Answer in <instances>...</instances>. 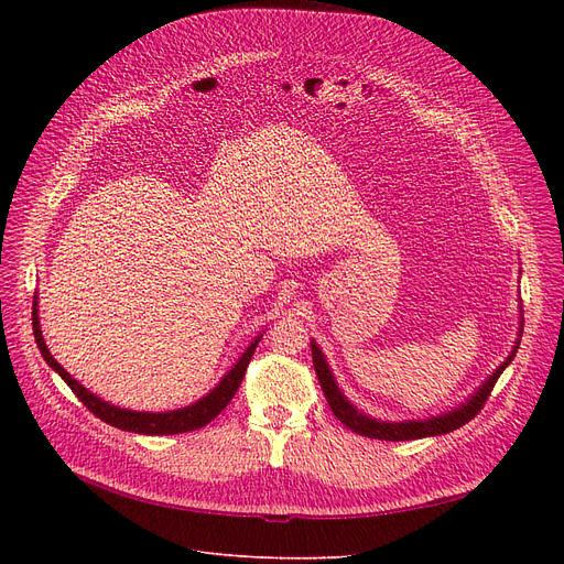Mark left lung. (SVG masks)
<instances>
[{"label":"left lung","instance_id":"left-lung-1","mask_svg":"<svg viewBox=\"0 0 564 564\" xmlns=\"http://www.w3.org/2000/svg\"><path fill=\"white\" fill-rule=\"evenodd\" d=\"M523 327V324H521ZM521 334L523 329H519V338L510 351V357L502 361L496 372L489 375V379L482 383V387L473 393L466 402H462L459 406H455L453 411L448 413H441V416H432V419H423V421H402V423H387V421H377L372 416H368V413L359 411L357 406H354L345 395L343 391L338 389V383L334 379V372L327 364V359H324L322 349L317 347L315 340H311V351H313V366H315V372H317V379H319V387L324 391V398H327L334 416L345 425L349 427L351 432H357L361 436H368V438H381V441H411V438H425V436H438V434H448L453 430H459L462 425H466L470 419L478 416V411L485 406L487 398L491 395L494 391V383L498 381V377L502 375V370H506L514 354L519 349V340H521Z\"/></svg>","mask_w":564,"mask_h":564}]
</instances>
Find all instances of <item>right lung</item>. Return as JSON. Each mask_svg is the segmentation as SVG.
Segmentation results:
<instances>
[{"mask_svg": "<svg viewBox=\"0 0 564 564\" xmlns=\"http://www.w3.org/2000/svg\"><path fill=\"white\" fill-rule=\"evenodd\" d=\"M39 294L34 297V311H32V327H34V338H36V345L43 354V359L47 361V366L58 372V377H62L68 387L73 389V393L82 400V404L94 413V416H98L100 421H105L107 425L111 427H118V430H126V432H134V434H148V436H158V434H183V432H192V430H198L203 425L210 423L213 419H217L219 413L226 409V404L232 400L235 391L240 389V383L245 379V372H247V366L253 357V351L262 338V334L245 349V354L240 357V361H237L224 377L221 381L217 383V387L203 395L198 402L189 404V406H183V409H175V411H164V413H151V411H130V409H121V406H113L105 400H100L98 395H94L91 391H86L82 383L77 379H73V375L68 370H64V366L58 364L45 340H43V332H41V322H39Z\"/></svg>", "mask_w": 564, "mask_h": 564, "instance_id": "add662e5", "label": "right lung"}]
</instances>
